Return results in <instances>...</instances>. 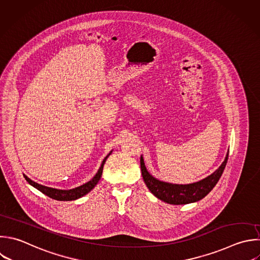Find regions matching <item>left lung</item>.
<instances>
[{"instance_id":"1","label":"left lung","mask_w":260,"mask_h":260,"mask_svg":"<svg viewBox=\"0 0 260 260\" xmlns=\"http://www.w3.org/2000/svg\"><path fill=\"white\" fill-rule=\"evenodd\" d=\"M228 157H229V152L223 162L220 165V167L205 179L192 184H186V185L162 182L157 180L153 176H151L145 168L142 155L140 156V167H141L143 181L147 186V188L149 189V191L155 197L162 200L164 202L179 205V204L196 202L204 198L218 182L225 168Z\"/></svg>"}]
</instances>
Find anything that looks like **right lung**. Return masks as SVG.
<instances>
[{
    "label": "right lung",
    "mask_w": 260,
    "mask_h": 260,
    "mask_svg": "<svg viewBox=\"0 0 260 260\" xmlns=\"http://www.w3.org/2000/svg\"><path fill=\"white\" fill-rule=\"evenodd\" d=\"M112 152V151H111ZM111 152L104 158L102 165H101V168L99 169L98 173L95 174V176L90 180L88 181L87 183L79 186V187H76L74 189H70V190H61V189H56V188H51V187H47V186H44V185H41L35 181H32L31 179H29L27 176L23 175L25 180L31 185L34 186L35 188H37L38 190H40L41 192H43L44 194H46L47 196L53 198V199H56V200H60V201H70V200H75V199H78L82 196H84L85 194L89 193L94 187L95 185L99 183V181L101 180V177H102V174H103V169H104V165L107 160V158L109 157V155L111 154Z\"/></svg>",
    "instance_id": "right-lung-1"
}]
</instances>
